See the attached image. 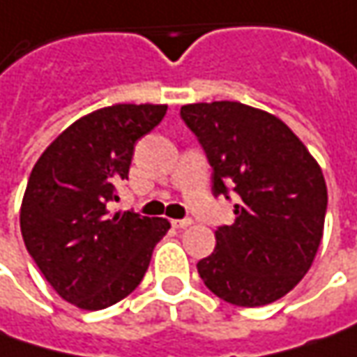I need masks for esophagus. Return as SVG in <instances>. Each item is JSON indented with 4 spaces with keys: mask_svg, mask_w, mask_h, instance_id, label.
Listing matches in <instances>:
<instances>
[{
    "mask_svg": "<svg viewBox=\"0 0 357 357\" xmlns=\"http://www.w3.org/2000/svg\"><path fill=\"white\" fill-rule=\"evenodd\" d=\"M171 225L174 228H186L192 225V220H190V218H183V220H171Z\"/></svg>",
    "mask_w": 357,
    "mask_h": 357,
    "instance_id": "1",
    "label": "esophagus"
}]
</instances>
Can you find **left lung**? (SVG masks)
Here are the masks:
<instances>
[{"label": "left lung", "mask_w": 357, "mask_h": 357, "mask_svg": "<svg viewBox=\"0 0 357 357\" xmlns=\"http://www.w3.org/2000/svg\"><path fill=\"white\" fill-rule=\"evenodd\" d=\"M213 167L214 197L236 192L234 225L197 268L234 306L280 300L308 272L322 242L328 188L322 169L286 123L236 101L181 107Z\"/></svg>", "instance_id": "left-lung-1"}]
</instances>
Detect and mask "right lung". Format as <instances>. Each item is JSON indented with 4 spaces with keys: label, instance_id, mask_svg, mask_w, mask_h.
Segmentation results:
<instances>
[{
    "label": "right lung",
    "instance_id": "right-lung-1",
    "mask_svg": "<svg viewBox=\"0 0 357 357\" xmlns=\"http://www.w3.org/2000/svg\"><path fill=\"white\" fill-rule=\"evenodd\" d=\"M167 105H113L75 121L35 162L20 213L21 236L53 290L81 310H103L143 280L167 218L109 213L129 178L135 143Z\"/></svg>",
    "mask_w": 357,
    "mask_h": 357
}]
</instances>
